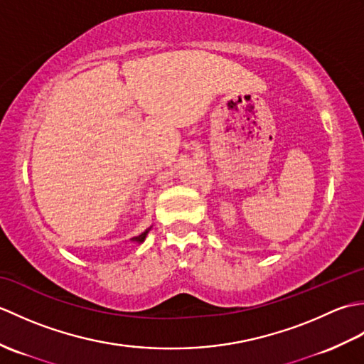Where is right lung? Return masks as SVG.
I'll list each match as a JSON object with an SVG mask.
<instances>
[{"label": "right lung", "instance_id": "right-lung-1", "mask_svg": "<svg viewBox=\"0 0 364 364\" xmlns=\"http://www.w3.org/2000/svg\"><path fill=\"white\" fill-rule=\"evenodd\" d=\"M151 228V227H150ZM150 228H146L145 231H144V233H141V235H139V236H134L133 239H131V241H133V242H137V244H142L144 241H145V237H146V235H149V231H150Z\"/></svg>", "mask_w": 364, "mask_h": 364}]
</instances>
